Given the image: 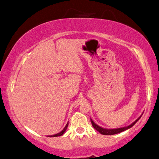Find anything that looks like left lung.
I'll use <instances>...</instances> for the list:
<instances>
[{"label":"left lung","mask_w":159,"mask_h":159,"mask_svg":"<svg viewBox=\"0 0 159 159\" xmlns=\"http://www.w3.org/2000/svg\"><path fill=\"white\" fill-rule=\"evenodd\" d=\"M143 113L141 114V115L139 116V118L136 119V120L133 122V123H131L130 125L124 126V127L117 128V129H104L103 127H101V126H99V125H97V124H95L94 121L92 120V119H90V120H91L92 124V126H93V127L95 129H96L97 131H99V132L101 134H103V135H114V134H116L122 132V131H126V130H127V129L132 127L134 124H135L136 122H137L139 120V119H140L141 116L143 115Z\"/></svg>","instance_id":"1"}]
</instances>
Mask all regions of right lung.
<instances>
[{"label":"right lung","mask_w":159,"mask_h":159,"mask_svg":"<svg viewBox=\"0 0 159 159\" xmlns=\"http://www.w3.org/2000/svg\"><path fill=\"white\" fill-rule=\"evenodd\" d=\"M67 126H68V122L67 123V124H66V126H65V128L63 129L62 130L60 131V132L57 133V134H54V135H50V136H49V137H56V136H62V134L65 132V131L67 130Z\"/></svg>","instance_id":"right-lung-1"}]
</instances>
